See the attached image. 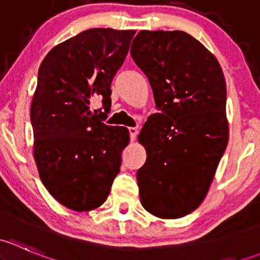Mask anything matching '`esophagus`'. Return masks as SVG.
<instances>
[{
    "label": "esophagus",
    "mask_w": 260,
    "mask_h": 260,
    "mask_svg": "<svg viewBox=\"0 0 260 260\" xmlns=\"http://www.w3.org/2000/svg\"><path fill=\"white\" fill-rule=\"evenodd\" d=\"M128 131H129L131 140L135 141L136 140V136H137V133H138V128L137 127H131V128H128Z\"/></svg>",
    "instance_id": "34e87169"
}]
</instances>
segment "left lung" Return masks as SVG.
I'll use <instances>...</instances> for the list:
<instances>
[{
	"mask_svg": "<svg viewBox=\"0 0 260 260\" xmlns=\"http://www.w3.org/2000/svg\"><path fill=\"white\" fill-rule=\"evenodd\" d=\"M162 113L138 135L147 159L137 172L141 204L161 219L200 206L229 140L226 84L216 57L183 31L137 34L131 46Z\"/></svg>",
	"mask_w": 260,
	"mask_h": 260,
	"instance_id": "1",
	"label": "left lung"
}]
</instances>
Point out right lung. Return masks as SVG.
I'll return each mask as SVG.
<instances>
[{
    "label": "right lung",
    "mask_w": 260,
    "mask_h": 260,
    "mask_svg": "<svg viewBox=\"0 0 260 260\" xmlns=\"http://www.w3.org/2000/svg\"><path fill=\"white\" fill-rule=\"evenodd\" d=\"M135 34L85 30L54 46L39 69L30 111L34 158L50 195L70 210L103 205L119 172L129 132L102 119L111 111V83ZM96 96L105 112L93 115L90 102Z\"/></svg>",
    "instance_id": "add662e5"
}]
</instances>
